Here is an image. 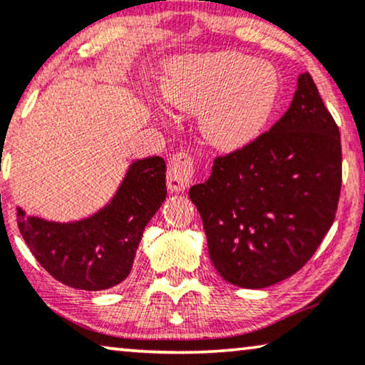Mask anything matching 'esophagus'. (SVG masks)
<instances>
[{
  "label": "esophagus",
  "mask_w": 365,
  "mask_h": 365,
  "mask_svg": "<svg viewBox=\"0 0 365 365\" xmlns=\"http://www.w3.org/2000/svg\"><path fill=\"white\" fill-rule=\"evenodd\" d=\"M194 173L192 158L187 153H178L168 164V189L173 192H182L189 187Z\"/></svg>",
  "instance_id": "34e87169"
}]
</instances>
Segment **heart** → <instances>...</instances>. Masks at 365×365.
<instances>
[{"instance_id":"1","label":"heart","mask_w":365,"mask_h":365,"mask_svg":"<svg viewBox=\"0 0 365 365\" xmlns=\"http://www.w3.org/2000/svg\"><path fill=\"white\" fill-rule=\"evenodd\" d=\"M281 91L271 63L234 51L176 58L161 84L164 101L179 111H199L204 141L226 153L251 146L267 131Z\"/></svg>"}]
</instances>
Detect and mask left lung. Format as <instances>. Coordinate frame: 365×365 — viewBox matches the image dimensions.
<instances>
[{"instance_id":"obj_1","label":"left lung","mask_w":365,"mask_h":365,"mask_svg":"<svg viewBox=\"0 0 365 365\" xmlns=\"http://www.w3.org/2000/svg\"><path fill=\"white\" fill-rule=\"evenodd\" d=\"M341 169L339 128L302 73L269 133L217 158L207 181L189 189L222 279L264 289L296 274L332 226Z\"/></svg>"}]
</instances>
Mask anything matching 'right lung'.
<instances>
[{
  "instance_id": "obj_1",
  "label": "right lung",
  "mask_w": 365,
  "mask_h": 365,
  "mask_svg": "<svg viewBox=\"0 0 365 365\" xmlns=\"http://www.w3.org/2000/svg\"><path fill=\"white\" fill-rule=\"evenodd\" d=\"M166 194L164 159L143 158L129 164L111 201L91 216L58 222L16 207V221L29 251L56 281L104 291L129 276L144 227Z\"/></svg>"
}]
</instances>
